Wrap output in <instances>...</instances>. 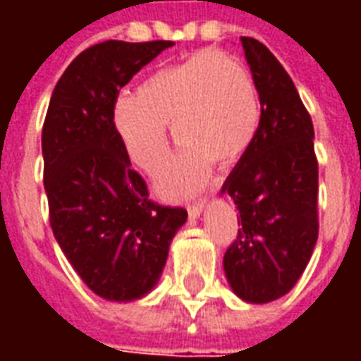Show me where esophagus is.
I'll return each instance as SVG.
<instances>
[{
  "label": "esophagus",
  "mask_w": 361,
  "mask_h": 361,
  "mask_svg": "<svg viewBox=\"0 0 361 361\" xmlns=\"http://www.w3.org/2000/svg\"><path fill=\"white\" fill-rule=\"evenodd\" d=\"M204 207H207V199H201V201H197V203L189 204L188 207L189 219H199V216L203 214Z\"/></svg>",
  "instance_id": "obj_1"
}]
</instances>
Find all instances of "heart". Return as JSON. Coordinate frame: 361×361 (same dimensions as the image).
I'll use <instances>...</instances> for the list:
<instances>
[{"mask_svg":"<svg viewBox=\"0 0 361 361\" xmlns=\"http://www.w3.org/2000/svg\"><path fill=\"white\" fill-rule=\"evenodd\" d=\"M261 121L253 75L234 56L201 50L142 79L111 111V126L129 160L149 176L164 168L170 142L183 149L160 180V193L180 199L201 188L211 166H228L247 150Z\"/></svg>","mask_w":361,"mask_h":361,"instance_id":"obj_1","label":"heart"}]
</instances>
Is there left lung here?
Wrapping results in <instances>:
<instances>
[{"label": "left lung", "instance_id": "1", "mask_svg": "<svg viewBox=\"0 0 361 361\" xmlns=\"http://www.w3.org/2000/svg\"><path fill=\"white\" fill-rule=\"evenodd\" d=\"M240 40L257 85L261 121L222 185L240 212L238 235L224 253V272L243 302L269 303L294 288L317 242L315 133L279 59L255 38Z\"/></svg>", "mask_w": 361, "mask_h": 361}]
</instances>
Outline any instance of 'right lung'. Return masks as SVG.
Returning a JSON list of instances; mask_svg holds the SVG:
<instances>
[{
  "mask_svg": "<svg viewBox=\"0 0 361 361\" xmlns=\"http://www.w3.org/2000/svg\"><path fill=\"white\" fill-rule=\"evenodd\" d=\"M170 46L168 40L90 46L61 75L44 121L51 230L82 282L110 302L152 292L173 235L188 220L185 209L150 201L111 126L119 89Z\"/></svg>",
  "mask_w": 361,
  "mask_h": 361,
  "instance_id": "add662e5",
  "label": "right lung"
}]
</instances>
